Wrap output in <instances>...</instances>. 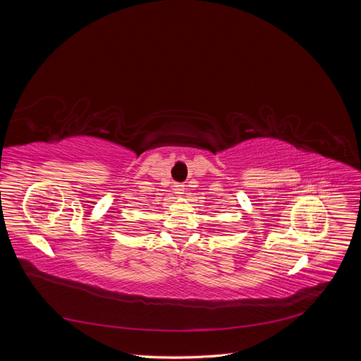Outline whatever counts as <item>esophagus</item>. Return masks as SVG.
Instances as JSON below:
<instances>
[{"label":"esophagus","mask_w":361,"mask_h":361,"mask_svg":"<svg viewBox=\"0 0 361 361\" xmlns=\"http://www.w3.org/2000/svg\"><path fill=\"white\" fill-rule=\"evenodd\" d=\"M173 187H174V194L182 195L185 192V185H182V183H174Z\"/></svg>","instance_id":"esophagus-1"}]
</instances>
